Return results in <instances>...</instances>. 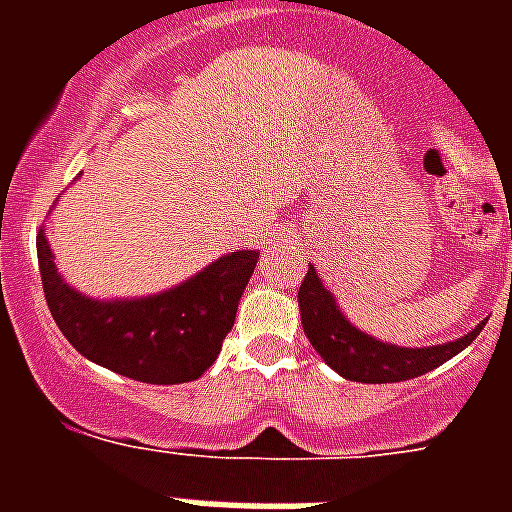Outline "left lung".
I'll use <instances>...</instances> for the list:
<instances>
[{"label": "left lung", "instance_id": "left-lung-1", "mask_svg": "<svg viewBox=\"0 0 512 512\" xmlns=\"http://www.w3.org/2000/svg\"><path fill=\"white\" fill-rule=\"evenodd\" d=\"M300 319L311 345L340 377L350 382H404L412 377L436 369L444 361L454 358L476 340L478 332L486 327V319L473 332L457 337L452 342L430 345V348H404L393 342L377 340L366 335L364 329L350 324L348 316L340 311L335 295L319 279L313 265H308L305 281L297 292Z\"/></svg>", "mask_w": 512, "mask_h": 512}]
</instances>
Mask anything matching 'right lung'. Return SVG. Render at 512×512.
Masks as SVG:
<instances>
[{
  "mask_svg": "<svg viewBox=\"0 0 512 512\" xmlns=\"http://www.w3.org/2000/svg\"><path fill=\"white\" fill-rule=\"evenodd\" d=\"M36 255L52 319L84 358L130 380L177 385L215 364L260 252L236 249L177 287L114 300L82 295L60 276L44 228Z\"/></svg>",
  "mask_w": 512,
  "mask_h": 512,
  "instance_id": "obj_1",
  "label": "right lung"
}]
</instances>
